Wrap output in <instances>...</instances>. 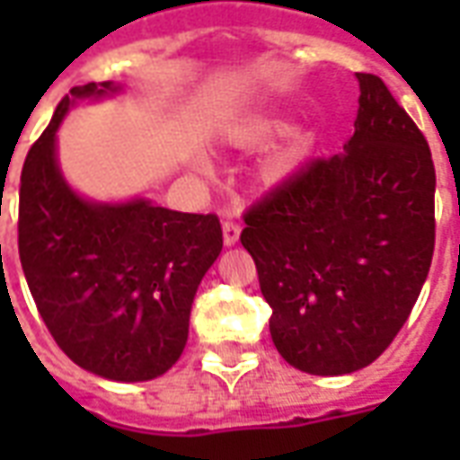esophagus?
I'll return each instance as SVG.
<instances>
[{"label":"esophagus","mask_w":460,"mask_h":460,"mask_svg":"<svg viewBox=\"0 0 460 460\" xmlns=\"http://www.w3.org/2000/svg\"><path fill=\"white\" fill-rule=\"evenodd\" d=\"M221 229H224V243H226V246H234V243L239 241V234H241L239 221L226 219L224 224H221Z\"/></svg>","instance_id":"obj_1"}]
</instances>
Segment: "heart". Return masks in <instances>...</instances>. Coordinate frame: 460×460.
<instances>
[{"label":"heart","mask_w":460,"mask_h":460,"mask_svg":"<svg viewBox=\"0 0 460 460\" xmlns=\"http://www.w3.org/2000/svg\"><path fill=\"white\" fill-rule=\"evenodd\" d=\"M283 118L280 115H263V118H256V120L246 122L243 128L236 135V140L246 147H253V145H261L269 137H273L276 132L283 130ZM310 145H313V135L303 128H296L286 135V140L280 142L276 150L270 152L266 160L261 162L259 167V180L266 184V187H273V184H280V181L290 180L298 167L305 160Z\"/></svg>","instance_id":"heart-1"}]
</instances>
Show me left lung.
I'll return each instance as SVG.
<instances>
[{
    "label": "left lung",
    "instance_id": "obj_1",
    "mask_svg": "<svg viewBox=\"0 0 460 460\" xmlns=\"http://www.w3.org/2000/svg\"><path fill=\"white\" fill-rule=\"evenodd\" d=\"M357 81L345 152L313 160L266 194L241 231L273 310V345L320 376L357 372L392 345L434 256L429 142L379 75Z\"/></svg>",
    "mask_w": 460,
    "mask_h": 460
}]
</instances>
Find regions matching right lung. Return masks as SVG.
Instances as JSON below:
<instances>
[{"mask_svg": "<svg viewBox=\"0 0 460 460\" xmlns=\"http://www.w3.org/2000/svg\"><path fill=\"white\" fill-rule=\"evenodd\" d=\"M120 85L85 84L56 108L31 145L19 190V259L56 345L113 382L164 375L187 345L204 273L221 253L217 214H184L150 199H84L61 174L56 130L75 101Z\"/></svg>", "mask_w": 460, "mask_h": 460, "instance_id": "add662e5", "label": "right lung"}]
</instances>
